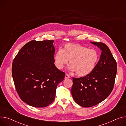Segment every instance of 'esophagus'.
<instances>
[{
    "label": "esophagus",
    "mask_w": 126,
    "mask_h": 126,
    "mask_svg": "<svg viewBox=\"0 0 126 126\" xmlns=\"http://www.w3.org/2000/svg\"><path fill=\"white\" fill-rule=\"evenodd\" d=\"M69 78H70L69 75L68 74H66L65 76V79H69Z\"/></svg>",
    "instance_id": "34e87169"
}]
</instances>
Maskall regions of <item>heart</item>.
I'll return each instance as SVG.
<instances>
[{
  "label": "heart",
  "instance_id": "obj_1",
  "mask_svg": "<svg viewBox=\"0 0 126 126\" xmlns=\"http://www.w3.org/2000/svg\"><path fill=\"white\" fill-rule=\"evenodd\" d=\"M99 53L95 49L79 44H67L62 49H59L54 57V64L59 69H62L68 63L71 72H76L79 77H86L96 67L99 60Z\"/></svg>",
  "mask_w": 126,
  "mask_h": 126
}]
</instances>
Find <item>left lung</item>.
Wrapping results in <instances>:
<instances>
[{
  "instance_id": "left-lung-1",
  "label": "left lung",
  "mask_w": 126,
  "mask_h": 126,
  "mask_svg": "<svg viewBox=\"0 0 126 126\" xmlns=\"http://www.w3.org/2000/svg\"><path fill=\"white\" fill-rule=\"evenodd\" d=\"M90 43L101 51L99 61L89 75L72 79V97L75 102L83 107L95 106L110 95L116 74V62L110 48L104 43Z\"/></svg>"
}]
</instances>
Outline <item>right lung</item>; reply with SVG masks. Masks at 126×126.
Here are the masks:
<instances>
[{
    "label": "right lung",
    "mask_w": 126,
    "mask_h": 126,
    "mask_svg": "<svg viewBox=\"0 0 126 126\" xmlns=\"http://www.w3.org/2000/svg\"><path fill=\"white\" fill-rule=\"evenodd\" d=\"M54 40H31L16 55L12 75L17 93L23 102L35 107H45L55 98L58 85L65 73L54 64Z\"/></svg>",
    "instance_id": "right-lung-1"
}]
</instances>
